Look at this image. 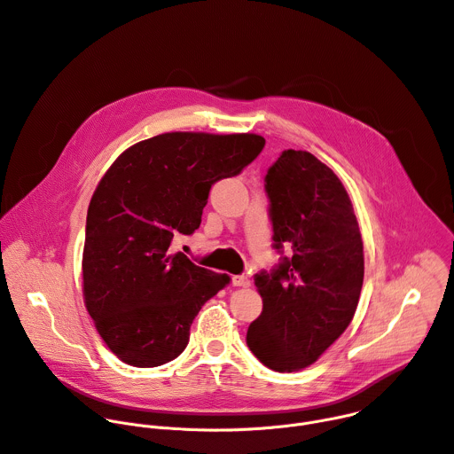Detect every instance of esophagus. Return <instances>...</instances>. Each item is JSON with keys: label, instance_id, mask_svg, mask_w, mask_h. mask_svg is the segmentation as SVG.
<instances>
[{"label": "esophagus", "instance_id": "1", "mask_svg": "<svg viewBox=\"0 0 454 454\" xmlns=\"http://www.w3.org/2000/svg\"><path fill=\"white\" fill-rule=\"evenodd\" d=\"M231 286L233 287H247L249 286V278L244 275H235L231 277Z\"/></svg>", "mask_w": 454, "mask_h": 454}]
</instances>
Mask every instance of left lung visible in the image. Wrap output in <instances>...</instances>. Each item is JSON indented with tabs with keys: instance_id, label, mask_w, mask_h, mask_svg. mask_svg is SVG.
I'll return each mask as SVG.
<instances>
[{
	"instance_id": "8db88e82",
	"label": "left lung",
	"mask_w": 454,
	"mask_h": 454,
	"mask_svg": "<svg viewBox=\"0 0 454 454\" xmlns=\"http://www.w3.org/2000/svg\"><path fill=\"white\" fill-rule=\"evenodd\" d=\"M264 186L280 261L254 275L264 305L246 341L268 368L296 372L350 325L364 277L363 240L345 186L310 153L284 151Z\"/></svg>"
}]
</instances>
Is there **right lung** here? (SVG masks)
Listing matches in <instances>:
<instances>
[{
	"label": "right lung",
	"instance_id": "1",
	"mask_svg": "<svg viewBox=\"0 0 454 454\" xmlns=\"http://www.w3.org/2000/svg\"><path fill=\"white\" fill-rule=\"evenodd\" d=\"M264 145L258 135L165 133L129 147L98 183L86 219L84 300L123 363L176 359L193 317L230 282L172 242L200 228L212 184L240 174Z\"/></svg>",
	"mask_w": 454,
	"mask_h": 454
}]
</instances>
